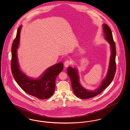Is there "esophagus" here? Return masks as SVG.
Here are the masks:
<instances>
[{
    "instance_id": "1",
    "label": "esophagus",
    "mask_w": 130,
    "mask_h": 130,
    "mask_svg": "<svg viewBox=\"0 0 130 130\" xmlns=\"http://www.w3.org/2000/svg\"><path fill=\"white\" fill-rule=\"evenodd\" d=\"M71 61L67 60H66L65 62H64V66L66 67H67L69 66H70L71 64Z\"/></svg>"
}]
</instances>
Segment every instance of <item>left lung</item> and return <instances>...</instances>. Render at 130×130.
Listing matches in <instances>:
<instances>
[{"mask_svg": "<svg viewBox=\"0 0 130 130\" xmlns=\"http://www.w3.org/2000/svg\"><path fill=\"white\" fill-rule=\"evenodd\" d=\"M103 27L105 34V39L111 45V55L107 74L99 88L92 91L87 90L81 86L79 82V76L77 73L78 72L76 68L68 67L67 70V74L70 78L72 87L74 94L77 97L81 99H88L100 94L111 84L114 78L116 72V44L113 39L110 28L106 24H104L103 25Z\"/></svg>", "mask_w": 130, "mask_h": 130, "instance_id": "left-lung-1", "label": "left lung"}]
</instances>
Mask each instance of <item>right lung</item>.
Instances as JSON below:
<instances>
[{
	"label": "right lung",
	"mask_w": 130,
	"mask_h": 130,
	"mask_svg": "<svg viewBox=\"0 0 130 130\" xmlns=\"http://www.w3.org/2000/svg\"><path fill=\"white\" fill-rule=\"evenodd\" d=\"M21 28V26H20L12 47L11 64L13 76L19 86L26 93L39 99H49L55 92L56 78L63 70V64L59 62L50 67L38 79H31L26 76L19 69L17 57Z\"/></svg>",
	"instance_id": "1"
}]
</instances>
